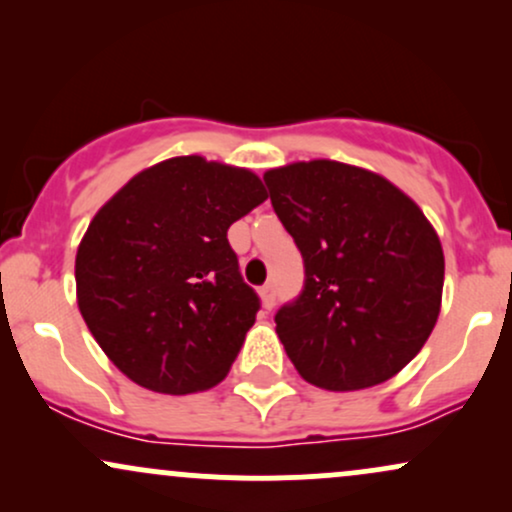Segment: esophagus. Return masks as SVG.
Returning <instances> with one entry per match:
<instances>
[{"instance_id":"34e87169","label":"esophagus","mask_w":512,"mask_h":512,"mask_svg":"<svg viewBox=\"0 0 512 512\" xmlns=\"http://www.w3.org/2000/svg\"><path fill=\"white\" fill-rule=\"evenodd\" d=\"M260 296H262L264 308L272 310V308H274V303H276V284H274V281H269V284H264V286H262V289H260Z\"/></svg>"}]
</instances>
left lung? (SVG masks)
<instances>
[{"mask_svg":"<svg viewBox=\"0 0 512 512\" xmlns=\"http://www.w3.org/2000/svg\"><path fill=\"white\" fill-rule=\"evenodd\" d=\"M264 182L305 269L301 293L274 315L293 366L334 392L390 380L438 320L445 260L424 211L337 161L291 163Z\"/></svg>","mask_w":512,"mask_h":512,"instance_id":"8db88e82","label":"left lung"}]
</instances>
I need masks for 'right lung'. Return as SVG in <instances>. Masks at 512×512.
I'll return each instance as SVG.
<instances>
[{
	"label": "right lung",
	"instance_id": "obj_1",
	"mask_svg": "<svg viewBox=\"0 0 512 512\" xmlns=\"http://www.w3.org/2000/svg\"><path fill=\"white\" fill-rule=\"evenodd\" d=\"M264 199L250 170L180 156L134 175L93 216L76 298L129 380L190 395L226 378L260 310L226 233Z\"/></svg>",
	"mask_w": 512,
	"mask_h": 512
}]
</instances>
